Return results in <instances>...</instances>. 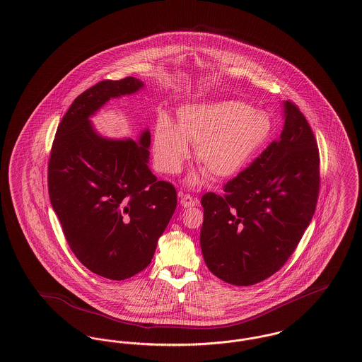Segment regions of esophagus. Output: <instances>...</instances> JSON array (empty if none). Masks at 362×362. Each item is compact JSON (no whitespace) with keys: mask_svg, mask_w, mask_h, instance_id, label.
Instances as JSON below:
<instances>
[{"mask_svg":"<svg viewBox=\"0 0 362 362\" xmlns=\"http://www.w3.org/2000/svg\"><path fill=\"white\" fill-rule=\"evenodd\" d=\"M179 197H180V204H182L183 208H192V206H195L198 204V201L190 197L189 194L182 192V194H179Z\"/></svg>","mask_w":362,"mask_h":362,"instance_id":"obj_1","label":"esophagus"}]
</instances>
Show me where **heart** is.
Here are the masks:
<instances>
[{"label":"heart","instance_id":"obj_1","mask_svg":"<svg viewBox=\"0 0 362 362\" xmlns=\"http://www.w3.org/2000/svg\"><path fill=\"white\" fill-rule=\"evenodd\" d=\"M177 126L160 117L153 135L157 168L176 175L197 148V161L204 167L190 179L198 185L209 172L216 179L235 176L246 167L271 135L272 123L267 113L238 101L198 104L179 109Z\"/></svg>","mask_w":362,"mask_h":362}]
</instances>
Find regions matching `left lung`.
<instances>
[{"label": "left lung", "mask_w": 362, "mask_h": 362, "mask_svg": "<svg viewBox=\"0 0 362 362\" xmlns=\"http://www.w3.org/2000/svg\"><path fill=\"white\" fill-rule=\"evenodd\" d=\"M320 154L296 104L284 103V127L255 161L224 185V194L201 198V250L213 275L252 286L277 272L316 211Z\"/></svg>", "instance_id": "left-lung-1"}]
</instances>
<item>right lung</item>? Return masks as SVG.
<instances>
[{"mask_svg":"<svg viewBox=\"0 0 362 362\" xmlns=\"http://www.w3.org/2000/svg\"><path fill=\"white\" fill-rule=\"evenodd\" d=\"M142 87L128 76L101 81L76 97L57 127L47 167L50 202L71 250L110 280L149 265L177 202L175 187L150 170L148 129L138 142L107 139L88 120L110 98Z\"/></svg>","mask_w":362,"mask_h":362,"instance_id":"add662e5","label":"right lung"}]
</instances>
